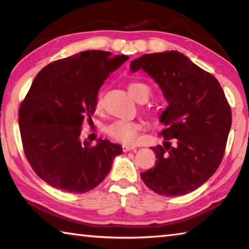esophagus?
<instances>
[{"mask_svg":"<svg viewBox=\"0 0 249 249\" xmlns=\"http://www.w3.org/2000/svg\"><path fill=\"white\" fill-rule=\"evenodd\" d=\"M122 148H123V151H124V153H126V151L134 150V149H135V147H132V146H127V145H123V146H122Z\"/></svg>","mask_w":249,"mask_h":249,"instance_id":"esophagus-1","label":"esophagus"}]
</instances>
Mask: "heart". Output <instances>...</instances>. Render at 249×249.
I'll return each mask as SVG.
<instances>
[{"label": "heart", "mask_w": 249, "mask_h": 249, "mask_svg": "<svg viewBox=\"0 0 249 249\" xmlns=\"http://www.w3.org/2000/svg\"><path fill=\"white\" fill-rule=\"evenodd\" d=\"M128 91L133 98L138 101L142 95L148 96L149 90L146 84L142 82H130L128 84ZM94 107L96 111H101L102 108V96L99 94L96 96ZM142 126L138 122L130 121H116L105 127V132L113 140L119 141L124 144L132 145L137 142L138 134L142 130Z\"/></svg>", "instance_id": "1"}]
</instances>
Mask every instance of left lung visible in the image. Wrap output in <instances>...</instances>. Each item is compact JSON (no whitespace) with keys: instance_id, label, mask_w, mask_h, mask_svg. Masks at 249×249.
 <instances>
[{"instance_id":"1","label":"left lung","mask_w":249,"mask_h":249,"mask_svg":"<svg viewBox=\"0 0 249 249\" xmlns=\"http://www.w3.org/2000/svg\"><path fill=\"white\" fill-rule=\"evenodd\" d=\"M140 69L159 84L169 103L160 115L165 142L151 147L155 167L141 177L160 196L187 195L220 166L231 125V107L216 78L181 53H146L130 62L133 72Z\"/></svg>"}]
</instances>
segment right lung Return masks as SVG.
<instances>
[{"label":"right lung","mask_w":249,"mask_h":249,"mask_svg":"<svg viewBox=\"0 0 249 249\" xmlns=\"http://www.w3.org/2000/svg\"><path fill=\"white\" fill-rule=\"evenodd\" d=\"M103 50H87L44 67L18 109L24 154L41 180L70 193L102 182L122 147L107 140L80 141L83 121L91 123L100 88L127 60Z\"/></svg>","instance_id":"1"}]
</instances>
